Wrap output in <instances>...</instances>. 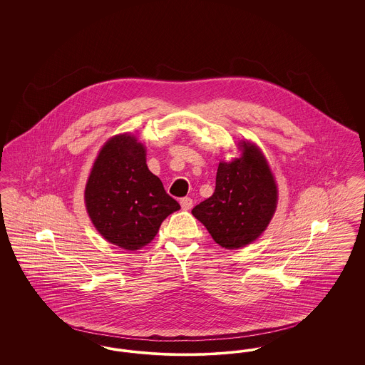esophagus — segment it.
I'll list each match as a JSON object with an SVG mask.
<instances>
[{"label": "esophagus", "instance_id": "34e87169", "mask_svg": "<svg viewBox=\"0 0 365 365\" xmlns=\"http://www.w3.org/2000/svg\"><path fill=\"white\" fill-rule=\"evenodd\" d=\"M180 207H182V209L189 210V209H191V207H192V200L189 198V197L182 198V200H180Z\"/></svg>", "mask_w": 365, "mask_h": 365}]
</instances>
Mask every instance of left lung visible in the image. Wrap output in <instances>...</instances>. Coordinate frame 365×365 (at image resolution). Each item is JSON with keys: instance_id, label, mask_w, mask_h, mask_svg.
<instances>
[{"instance_id": "8db88e82", "label": "left lung", "mask_w": 365, "mask_h": 365, "mask_svg": "<svg viewBox=\"0 0 365 365\" xmlns=\"http://www.w3.org/2000/svg\"><path fill=\"white\" fill-rule=\"evenodd\" d=\"M238 145L241 156L219 164L215 192L191 210L213 241L226 249L256 241L278 204V187L260 149L245 140Z\"/></svg>"}]
</instances>
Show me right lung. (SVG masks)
<instances>
[{"label": "right lung", "instance_id": "1", "mask_svg": "<svg viewBox=\"0 0 365 365\" xmlns=\"http://www.w3.org/2000/svg\"><path fill=\"white\" fill-rule=\"evenodd\" d=\"M87 213L108 242L138 250L150 242L164 219L180 205L146 165L138 139H109L94 161L85 189Z\"/></svg>", "mask_w": 365, "mask_h": 365}]
</instances>
